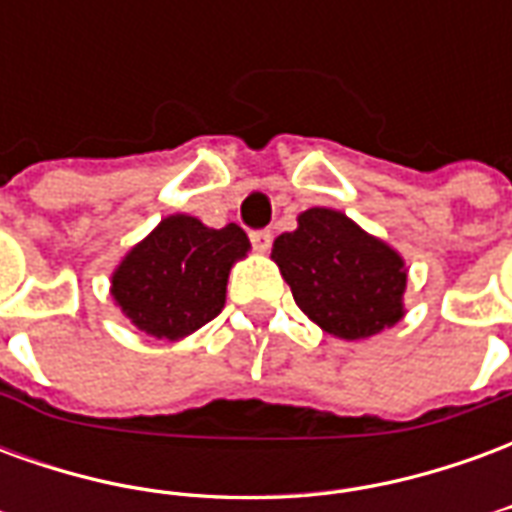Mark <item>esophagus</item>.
<instances>
[{
    "label": "esophagus",
    "mask_w": 512,
    "mask_h": 512,
    "mask_svg": "<svg viewBox=\"0 0 512 512\" xmlns=\"http://www.w3.org/2000/svg\"><path fill=\"white\" fill-rule=\"evenodd\" d=\"M249 238H252V246H255L257 252H266L268 246H271V233L268 230H252Z\"/></svg>",
    "instance_id": "esophagus-1"
}]
</instances>
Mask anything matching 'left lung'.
<instances>
[{
  "label": "left lung",
  "mask_w": 512,
  "mask_h": 512,
  "mask_svg": "<svg viewBox=\"0 0 512 512\" xmlns=\"http://www.w3.org/2000/svg\"><path fill=\"white\" fill-rule=\"evenodd\" d=\"M301 312L340 340H362L403 318L406 263L345 213L310 208L271 249Z\"/></svg>",
  "instance_id": "1"
}]
</instances>
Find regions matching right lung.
<instances>
[{
  "label": "right lung",
  "instance_id": "right-lung-1",
  "mask_svg": "<svg viewBox=\"0 0 512 512\" xmlns=\"http://www.w3.org/2000/svg\"><path fill=\"white\" fill-rule=\"evenodd\" d=\"M249 252L238 224L222 230L175 213L123 257L112 274V299L139 332L180 340L224 307L227 277Z\"/></svg>",
  "mask_w": 512,
  "mask_h": 512
}]
</instances>
